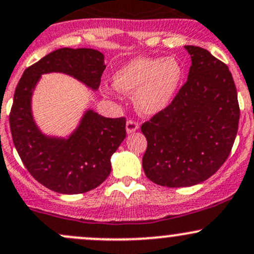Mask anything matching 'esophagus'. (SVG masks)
I'll list each match as a JSON object with an SVG mask.
<instances>
[{"label": "esophagus", "mask_w": 254, "mask_h": 254, "mask_svg": "<svg viewBox=\"0 0 254 254\" xmlns=\"http://www.w3.org/2000/svg\"><path fill=\"white\" fill-rule=\"evenodd\" d=\"M136 130H138V124L135 121L129 119V121L127 122V132L132 133V132H135Z\"/></svg>", "instance_id": "esophagus-1"}]
</instances>
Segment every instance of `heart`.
I'll use <instances>...</instances> for the list:
<instances>
[{
	"mask_svg": "<svg viewBox=\"0 0 254 254\" xmlns=\"http://www.w3.org/2000/svg\"><path fill=\"white\" fill-rule=\"evenodd\" d=\"M183 78L175 58H135L117 69L113 85L124 94H135V106L144 116H155L174 102Z\"/></svg>",
	"mask_w": 254,
	"mask_h": 254,
	"instance_id": "obj_1",
	"label": "heart"
}]
</instances>
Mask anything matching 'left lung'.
<instances>
[{"label": "left lung", "mask_w": 254, "mask_h": 254, "mask_svg": "<svg viewBox=\"0 0 254 254\" xmlns=\"http://www.w3.org/2000/svg\"><path fill=\"white\" fill-rule=\"evenodd\" d=\"M185 48L191 58L188 79L174 102L141 127L148 143L144 174L169 188L197 185L216 174L229 157L240 119L228 66L204 48Z\"/></svg>", "instance_id": "obj_1"}]
</instances>
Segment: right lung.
<instances>
[{
	"instance_id": "right-lung-1",
	"label": "right lung",
	"mask_w": 254,
	"mask_h": 254,
	"mask_svg": "<svg viewBox=\"0 0 254 254\" xmlns=\"http://www.w3.org/2000/svg\"><path fill=\"white\" fill-rule=\"evenodd\" d=\"M105 57L90 48H61L24 71L9 114L13 143L25 168L53 191L80 194L101 185L111 172V157L124 141L125 118H106L86 110L68 137L48 136L32 116V95L42 74L60 72L97 90Z\"/></svg>"
}]
</instances>
